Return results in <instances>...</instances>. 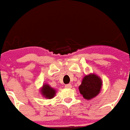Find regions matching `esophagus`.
Masks as SVG:
<instances>
[{"label": "esophagus", "instance_id": "1", "mask_svg": "<svg viewBox=\"0 0 130 130\" xmlns=\"http://www.w3.org/2000/svg\"><path fill=\"white\" fill-rule=\"evenodd\" d=\"M65 87L66 88H72V84H66L65 86Z\"/></svg>", "mask_w": 130, "mask_h": 130}]
</instances>
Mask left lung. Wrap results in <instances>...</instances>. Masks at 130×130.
I'll return each mask as SVG.
<instances>
[{
  "label": "left lung",
  "instance_id": "1",
  "mask_svg": "<svg viewBox=\"0 0 130 130\" xmlns=\"http://www.w3.org/2000/svg\"><path fill=\"white\" fill-rule=\"evenodd\" d=\"M102 87V81L100 77L95 74L90 73L83 78L79 90L83 98L89 100L98 95Z\"/></svg>",
  "mask_w": 130,
  "mask_h": 130
}]
</instances>
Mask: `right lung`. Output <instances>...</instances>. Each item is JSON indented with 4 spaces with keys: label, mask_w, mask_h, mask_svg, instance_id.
I'll return each mask as SVG.
<instances>
[{
    "label": "right lung",
    "mask_w": 130,
    "mask_h": 130,
    "mask_svg": "<svg viewBox=\"0 0 130 130\" xmlns=\"http://www.w3.org/2000/svg\"><path fill=\"white\" fill-rule=\"evenodd\" d=\"M40 93L42 97L50 100L55 97L56 94V90L47 84H44L40 88Z\"/></svg>",
    "instance_id": "obj_1"
}]
</instances>
